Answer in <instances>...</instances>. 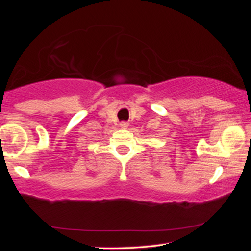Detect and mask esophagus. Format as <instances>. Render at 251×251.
I'll list each match as a JSON object with an SVG mask.
<instances>
[{"label":"esophagus","mask_w":251,"mask_h":251,"mask_svg":"<svg viewBox=\"0 0 251 251\" xmlns=\"http://www.w3.org/2000/svg\"><path fill=\"white\" fill-rule=\"evenodd\" d=\"M120 127L122 129H126L127 127H128V123H126V122H122L121 124H120Z\"/></svg>","instance_id":"esophagus-1"}]
</instances>
